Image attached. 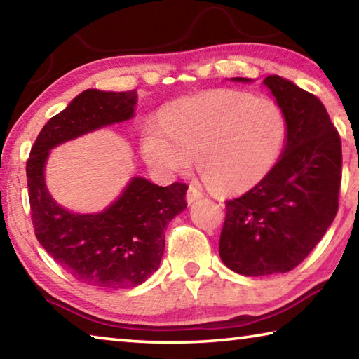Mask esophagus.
<instances>
[{"label":"esophagus","instance_id":"1","mask_svg":"<svg viewBox=\"0 0 359 359\" xmlns=\"http://www.w3.org/2000/svg\"><path fill=\"white\" fill-rule=\"evenodd\" d=\"M203 196H204V194L199 191L198 188H194V187L188 188V191H187V201H188V204L198 201V199H201Z\"/></svg>","mask_w":359,"mask_h":359}]
</instances>
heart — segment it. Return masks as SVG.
Here are the masks:
<instances>
[{
  "mask_svg": "<svg viewBox=\"0 0 359 359\" xmlns=\"http://www.w3.org/2000/svg\"><path fill=\"white\" fill-rule=\"evenodd\" d=\"M288 123L271 98L210 90L175 100L144 130L145 160L163 175L196 165L212 187L241 191L263 180L282 155Z\"/></svg>",
  "mask_w": 359,
  "mask_h": 359,
  "instance_id": "heart-1",
  "label": "heart"
}]
</instances>
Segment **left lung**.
Returning <instances> with one entry per match:
<instances>
[{
  "mask_svg": "<svg viewBox=\"0 0 359 359\" xmlns=\"http://www.w3.org/2000/svg\"><path fill=\"white\" fill-rule=\"evenodd\" d=\"M263 83L287 117V141L259 184L224 203L220 234L224 266L248 277L283 274L313 250L337 214L342 175L340 137L323 102L280 76Z\"/></svg>",
  "mask_w": 359,
  "mask_h": 359,
  "instance_id": "obj_1",
  "label": "left lung"
}]
</instances>
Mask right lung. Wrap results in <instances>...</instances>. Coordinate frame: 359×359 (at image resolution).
<instances>
[{
  "mask_svg": "<svg viewBox=\"0 0 359 359\" xmlns=\"http://www.w3.org/2000/svg\"><path fill=\"white\" fill-rule=\"evenodd\" d=\"M137 93L88 88L41 130L27 161L34 233L46 252L79 282L104 290L133 288L156 272L165 229L187 209L188 187H160L135 175L104 210L77 214L48 193L50 150L87 133L135 117Z\"/></svg>",
  "mask_w": 359,
  "mask_h": 359,
  "instance_id": "add662e5",
  "label": "right lung"
}]
</instances>
